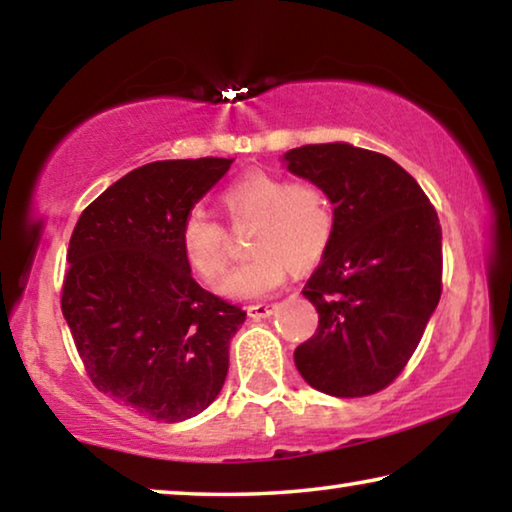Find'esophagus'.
<instances>
[{"mask_svg":"<svg viewBox=\"0 0 512 512\" xmlns=\"http://www.w3.org/2000/svg\"><path fill=\"white\" fill-rule=\"evenodd\" d=\"M276 312V303H255L248 305V317L253 319H266Z\"/></svg>","mask_w":512,"mask_h":512,"instance_id":"34e87169","label":"esophagus"}]
</instances>
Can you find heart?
<instances>
[{"instance_id": "1", "label": "heart", "mask_w": 512, "mask_h": 512, "mask_svg": "<svg viewBox=\"0 0 512 512\" xmlns=\"http://www.w3.org/2000/svg\"><path fill=\"white\" fill-rule=\"evenodd\" d=\"M232 220L255 218L253 257L223 280L220 292L230 299H264L282 285L287 266L305 269L326 253L333 239L335 213L322 188L289 183L280 174L248 172L220 195ZM179 246L197 276L216 280L227 266L225 230L218 220L195 209L183 218Z\"/></svg>"}]
</instances>
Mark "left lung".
Returning <instances> with one entry per match:
<instances>
[{"label":"left lung","instance_id":"8db88e82","mask_svg":"<svg viewBox=\"0 0 512 512\" xmlns=\"http://www.w3.org/2000/svg\"><path fill=\"white\" fill-rule=\"evenodd\" d=\"M282 163L322 188L335 230L303 296L319 326L294 363L312 388L363 398L416 352L441 296V225L416 179L384 154L347 142L289 149Z\"/></svg>","mask_w":512,"mask_h":512}]
</instances>
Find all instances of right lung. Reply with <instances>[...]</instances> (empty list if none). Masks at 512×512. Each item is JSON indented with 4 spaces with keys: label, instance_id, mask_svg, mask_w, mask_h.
<instances>
[{
    "label": "right lung",
    "instance_id": "add662e5",
    "mask_svg": "<svg viewBox=\"0 0 512 512\" xmlns=\"http://www.w3.org/2000/svg\"><path fill=\"white\" fill-rule=\"evenodd\" d=\"M234 160H156L96 197L68 243L61 312L98 391L179 423L218 398L246 312L197 285L179 230Z\"/></svg>",
    "mask_w": 512,
    "mask_h": 512
}]
</instances>
